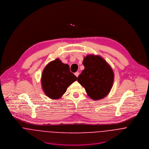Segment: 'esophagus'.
I'll use <instances>...</instances> for the list:
<instances>
[{
    "label": "esophagus",
    "instance_id": "1",
    "mask_svg": "<svg viewBox=\"0 0 149 149\" xmlns=\"http://www.w3.org/2000/svg\"><path fill=\"white\" fill-rule=\"evenodd\" d=\"M79 72H76L75 73H74V74H75V76L77 77H78V76H79Z\"/></svg>",
    "mask_w": 149,
    "mask_h": 149
}]
</instances>
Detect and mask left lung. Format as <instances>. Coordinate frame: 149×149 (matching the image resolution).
<instances>
[{"label": "left lung", "instance_id": "left-lung-1", "mask_svg": "<svg viewBox=\"0 0 149 149\" xmlns=\"http://www.w3.org/2000/svg\"><path fill=\"white\" fill-rule=\"evenodd\" d=\"M83 64L85 68L77 77L89 97L94 100L105 97L111 91L114 73L111 66L100 56L87 55Z\"/></svg>", "mask_w": 149, "mask_h": 149}]
</instances>
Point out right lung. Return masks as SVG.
I'll return each mask as SVG.
<instances>
[{
	"instance_id": "obj_1",
	"label": "right lung",
	"mask_w": 149,
	"mask_h": 149,
	"mask_svg": "<svg viewBox=\"0 0 149 149\" xmlns=\"http://www.w3.org/2000/svg\"><path fill=\"white\" fill-rule=\"evenodd\" d=\"M77 80V77L70 71L69 66L57 58L44 68L41 84L45 95L52 99H60L67 88Z\"/></svg>"
}]
</instances>
